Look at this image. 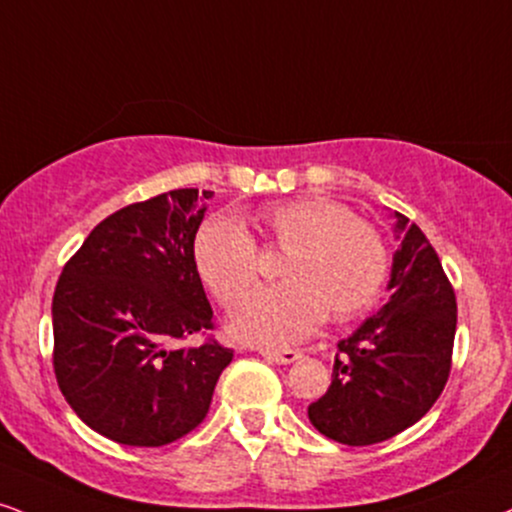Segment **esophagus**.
Masks as SVG:
<instances>
[{
  "label": "esophagus",
  "mask_w": 512,
  "mask_h": 512,
  "mask_svg": "<svg viewBox=\"0 0 512 512\" xmlns=\"http://www.w3.org/2000/svg\"><path fill=\"white\" fill-rule=\"evenodd\" d=\"M260 353L267 357V360L276 362V365H291V362H295L300 357V350H274V348H260Z\"/></svg>",
  "instance_id": "34e87169"
}]
</instances>
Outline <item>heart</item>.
I'll return each instance as SVG.
<instances>
[{"instance_id": "obj_1", "label": "heart", "mask_w": 512, "mask_h": 512, "mask_svg": "<svg viewBox=\"0 0 512 512\" xmlns=\"http://www.w3.org/2000/svg\"><path fill=\"white\" fill-rule=\"evenodd\" d=\"M260 226L269 245L288 252L279 288L252 293L233 312L240 338L267 346L303 341L326 319L360 315L389 272V248L374 224L329 197H295L267 207ZM193 262L219 305H236L260 276V248L236 219H209L197 231Z\"/></svg>"}]
</instances>
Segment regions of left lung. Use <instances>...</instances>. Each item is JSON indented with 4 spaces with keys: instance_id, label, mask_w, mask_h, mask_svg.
Here are the masks:
<instances>
[{
    "instance_id": "8db88e82",
    "label": "left lung",
    "mask_w": 512,
    "mask_h": 512,
    "mask_svg": "<svg viewBox=\"0 0 512 512\" xmlns=\"http://www.w3.org/2000/svg\"><path fill=\"white\" fill-rule=\"evenodd\" d=\"M389 291L377 315L343 341L331 386L307 408L312 427L346 446L386 441L427 415L451 374L458 305L420 226L396 212Z\"/></svg>"
}]
</instances>
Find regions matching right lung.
<instances>
[{
  "label": "right lung",
  "instance_id": "add662e5",
  "mask_svg": "<svg viewBox=\"0 0 512 512\" xmlns=\"http://www.w3.org/2000/svg\"><path fill=\"white\" fill-rule=\"evenodd\" d=\"M209 190L181 188L100 221L52 300L54 374L73 412L123 446H166L207 417L233 350L214 329L193 262Z\"/></svg>",
  "mask_w": 512,
  "mask_h": 512
}]
</instances>
